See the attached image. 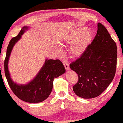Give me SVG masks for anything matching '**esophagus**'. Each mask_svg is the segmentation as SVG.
<instances>
[{
	"instance_id": "obj_1",
	"label": "esophagus",
	"mask_w": 123,
	"mask_h": 123,
	"mask_svg": "<svg viewBox=\"0 0 123 123\" xmlns=\"http://www.w3.org/2000/svg\"><path fill=\"white\" fill-rule=\"evenodd\" d=\"M63 64H64V67H65V69L66 70H69V64L67 62H65V61H63Z\"/></svg>"
}]
</instances>
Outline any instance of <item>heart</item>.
<instances>
[{
  "label": "heart",
  "mask_w": 123,
  "mask_h": 123,
  "mask_svg": "<svg viewBox=\"0 0 123 123\" xmlns=\"http://www.w3.org/2000/svg\"><path fill=\"white\" fill-rule=\"evenodd\" d=\"M94 36V31L87 30L86 27H80L65 36L61 41V44H71L69 49L71 56L79 58L81 56L91 44ZM58 53L61 52L59 48H56Z\"/></svg>",
  "instance_id": "b5f03b06"
}]
</instances>
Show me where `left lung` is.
<instances>
[{
	"label": "left lung",
	"mask_w": 123,
	"mask_h": 123,
	"mask_svg": "<svg viewBox=\"0 0 123 123\" xmlns=\"http://www.w3.org/2000/svg\"><path fill=\"white\" fill-rule=\"evenodd\" d=\"M117 59L116 43L106 28L98 24L96 35L81 56L70 64L79 81L73 89L79 97L91 99L99 96L112 82Z\"/></svg>",
	"instance_id": "1"
}]
</instances>
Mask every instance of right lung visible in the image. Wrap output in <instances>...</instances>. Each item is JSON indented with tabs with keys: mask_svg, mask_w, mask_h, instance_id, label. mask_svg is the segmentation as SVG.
<instances>
[{
	"mask_svg": "<svg viewBox=\"0 0 123 123\" xmlns=\"http://www.w3.org/2000/svg\"><path fill=\"white\" fill-rule=\"evenodd\" d=\"M28 29H29L28 27H23L18 36L10 41L5 59V73L9 86L18 98L26 102L38 103L49 97L52 90L54 79L65 73V69L62 63L58 59H47L35 77L26 85H19L12 80L8 69L10 55L15 44Z\"/></svg>",
	"mask_w": 123,
	"mask_h": 123,
	"instance_id": "right-lung-1",
	"label": "right lung"
}]
</instances>
